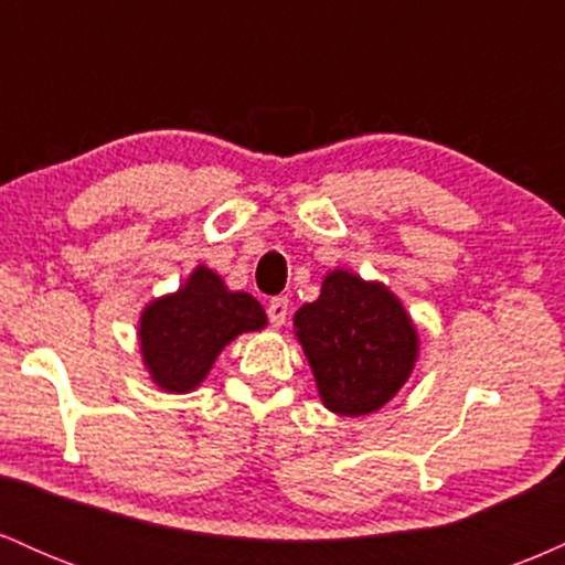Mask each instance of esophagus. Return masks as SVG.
<instances>
[{
    "mask_svg": "<svg viewBox=\"0 0 565 565\" xmlns=\"http://www.w3.org/2000/svg\"><path fill=\"white\" fill-rule=\"evenodd\" d=\"M289 316V300L287 297H274V300L268 302V319L274 327H281L284 321H287Z\"/></svg>",
    "mask_w": 565,
    "mask_h": 565,
    "instance_id": "obj_1",
    "label": "esophagus"
}]
</instances>
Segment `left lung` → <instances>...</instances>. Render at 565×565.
Returning <instances> with one entry per match:
<instances>
[{
  "instance_id": "obj_1",
  "label": "left lung",
  "mask_w": 565,
  "mask_h": 565,
  "mask_svg": "<svg viewBox=\"0 0 565 565\" xmlns=\"http://www.w3.org/2000/svg\"><path fill=\"white\" fill-rule=\"evenodd\" d=\"M321 401L342 417L377 412L412 374L417 329L382 284L332 270L316 302L295 316Z\"/></svg>"
}]
</instances>
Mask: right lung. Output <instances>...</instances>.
<instances>
[{
	"label": "right lung",
	"instance_id": "right-lung-1",
	"mask_svg": "<svg viewBox=\"0 0 565 565\" xmlns=\"http://www.w3.org/2000/svg\"><path fill=\"white\" fill-rule=\"evenodd\" d=\"M263 327L265 310L255 297L228 291L217 274L199 265L174 295L142 310V361L161 391L188 393L206 377L233 337Z\"/></svg>",
	"mask_w": 565,
	"mask_h": 565
}]
</instances>
